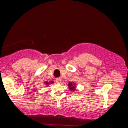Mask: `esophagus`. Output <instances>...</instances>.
I'll return each instance as SVG.
<instances>
[{
    "mask_svg": "<svg viewBox=\"0 0 128 128\" xmlns=\"http://www.w3.org/2000/svg\"><path fill=\"white\" fill-rule=\"evenodd\" d=\"M56 82H57V83L60 84V83L61 82L62 80H61L60 78H56Z\"/></svg>",
    "mask_w": 128,
    "mask_h": 128,
    "instance_id": "1",
    "label": "esophagus"
}]
</instances>
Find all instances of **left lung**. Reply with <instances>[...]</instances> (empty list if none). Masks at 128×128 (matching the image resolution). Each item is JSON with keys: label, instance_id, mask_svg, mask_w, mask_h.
<instances>
[{"label": "left lung", "instance_id": "left-lung-1", "mask_svg": "<svg viewBox=\"0 0 128 128\" xmlns=\"http://www.w3.org/2000/svg\"><path fill=\"white\" fill-rule=\"evenodd\" d=\"M76 84L74 83V82H70L68 83V84L69 90H72V91L75 90L76 88Z\"/></svg>", "mask_w": 128, "mask_h": 128}]
</instances>
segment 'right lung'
Returning a JSON list of instances; mask_svg holds the SVG:
<instances>
[{
    "instance_id": "1",
    "label": "right lung",
    "mask_w": 128,
    "mask_h": 128,
    "mask_svg": "<svg viewBox=\"0 0 128 128\" xmlns=\"http://www.w3.org/2000/svg\"><path fill=\"white\" fill-rule=\"evenodd\" d=\"M54 82H53V81H51V82H44V84H46V86H48V85H50V84H52Z\"/></svg>"
}]
</instances>
